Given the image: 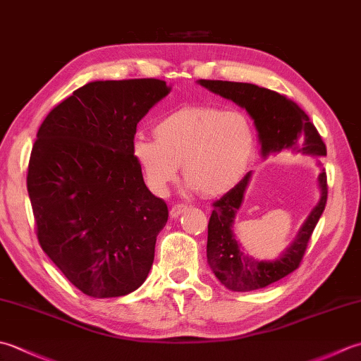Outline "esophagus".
<instances>
[{
	"instance_id": "obj_1",
	"label": "esophagus",
	"mask_w": 361,
	"mask_h": 361,
	"mask_svg": "<svg viewBox=\"0 0 361 361\" xmlns=\"http://www.w3.org/2000/svg\"><path fill=\"white\" fill-rule=\"evenodd\" d=\"M188 209V207L185 203H175L173 207L171 208V216L172 217H178L181 213H185V211Z\"/></svg>"
}]
</instances>
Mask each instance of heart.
<instances>
[{
	"instance_id": "heart-1",
	"label": "heart",
	"mask_w": 361,
	"mask_h": 361,
	"mask_svg": "<svg viewBox=\"0 0 361 361\" xmlns=\"http://www.w3.org/2000/svg\"><path fill=\"white\" fill-rule=\"evenodd\" d=\"M154 137H137L133 158L154 194H166L180 164L190 188L203 195L227 192L243 178L255 153L257 134L241 111L188 106L161 118Z\"/></svg>"
}]
</instances>
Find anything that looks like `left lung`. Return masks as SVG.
Returning <instances> with one entry per match:
<instances>
[{
    "mask_svg": "<svg viewBox=\"0 0 361 361\" xmlns=\"http://www.w3.org/2000/svg\"><path fill=\"white\" fill-rule=\"evenodd\" d=\"M199 84L249 112L257 126L263 157L281 150L314 157L327 154L326 144L305 111L288 97L249 82L199 80ZM249 180L250 172L213 203V213L208 222V263L224 286L239 293L266 288L298 269L316 224L326 208L329 192L327 175L322 171L317 178L321 189L319 203L307 217L293 244L279 259L259 261L241 249L233 233V222Z\"/></svg>",
    "mask_w": 361,
    "mask_h": 361,
    "instance_id": "1",
    "label": "left lung"
}]
</instances>
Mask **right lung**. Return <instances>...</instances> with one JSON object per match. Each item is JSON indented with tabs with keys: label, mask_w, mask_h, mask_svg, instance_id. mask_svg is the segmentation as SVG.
Instances as JSON below:
<instances>
[{
	"label": "right lung",
	"mask_w": 361,
	"mask_h": 361,
	"mask_svg": "<svg viewBox=\"0 0 361 361\" xmlns=\"http://www.w3.org/2000/svg\"><path fill=\"white\" fill-rule=\"evenodd\" d=\"M169 92L154 78L89 82L37 131L26 185L39 244L90 298L130 294L150 272L169 209L145 186L133 144Z\"/></svg>",
	"instance_id": "obj_1"
}]
</instances>
